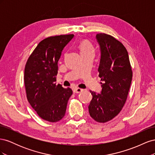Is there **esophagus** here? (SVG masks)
<instances>
[{"label":"esophagus","mask_w":155,"mask_h":155,"mask_svg":"<svg viewBox=\"0 0 155 155\" xmlns=\"http://www.w3.org/2000/svg\"><path fill=\"white\" fill-rule=\"evenodd\" d=\"M83 91V89L80 88H74L73 89V91H74V92H75V93H80V92H81Z\"/></svg>","instance_id":"esophagus-1"}]
</instances>
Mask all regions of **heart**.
Instances as JSON below:
<instances>
[{"instance_id":"obj_1","label":"heart","mask_w":155,"mask_h":155,"mask_svg":"<svg viewBox=\"0 0 155 155\" xmlns=\"http://www.w3.org/2000/svg\"><path fill=\"white\" fill-rule=\"evenodd\" d=\"M79 48L80 50L81 54L94 52V48L93 45L91 42L87 40L81 41L79 45Z\"/></svg>"}]
</instances>
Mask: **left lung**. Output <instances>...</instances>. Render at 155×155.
<instances>
[{
  "mask_svg": "<svg viewBox=\"0 0 155 155\" xmlns=\"http://www.w3.org/2000/svg\"><path fill=\"white\" fill-rule=\"evenodd\" d=\"M100 45L101 59L98 68L102 91H90L92 99L88 106L92 118L105 123L118 115L124 107L133 78L127 50L120 41L110 35H96Z\"/></svg>",
  "mask_w": 155,
  "mask_h": 155,
  "instance_id": "obj_1",
  "label": "left lung"
}]
</instances>
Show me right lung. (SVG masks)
I'll return each mask as SVG.
<instances>
[{"label":"right lung","instance_id":"1","mask_svg":"<svg viewBox=\"0 0 155 155\" xmlns=\"http://www.w3.org/2000/svg\"><path fill=\"white\" fill-rule=\"evenodd\" d=\"M73 34L49 37L41 41L28 59L24 81L26 97L38 116L50 122L61 120L72 94L71 88L56 85L58 62Z\"/></svg>","mask_w":155,"mask_h":155}]
</instances>
